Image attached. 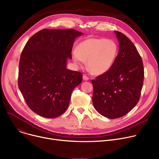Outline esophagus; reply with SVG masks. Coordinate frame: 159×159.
Segmentation results:
<instances>
[{"label": "esophagus", "instance_id": "1", "mask_svg": "<svg viewBox=\"0 0 159 159\" xmlns=\"http://www.w3.org/2000/svg\"><path fill=\"white\" fill-rule=\"evenodd\" d=\"M83 80L87 81V80H89V77H88L86 75H83Z\"/></svg>", "mask_w": 159, "mask_h": 159}]
</instances>
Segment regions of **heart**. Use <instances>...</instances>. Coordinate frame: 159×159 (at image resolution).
<instances>
[{
    "instance_id": "heart-1",
    "label": "heart",
    "mask_w": 159,
    "mask_h": 159,
    "mask_svg": "<svg viewBox=\"0 0 159 159\" xmlns=\"http://www.w3.org/2000/svg\"><path fill=\"white\" fill-rule=\"evenodd\" d=\"M118 47L112 39L89 38L81 41L77 47V52L73 54V59L77 64L87 61L88 70L99 75L107 71L117 57Z\"/></svg>"
}]
</instances>
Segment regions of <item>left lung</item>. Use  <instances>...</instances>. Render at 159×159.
Listing matches in <instances>:
<instances>
[{
    "instance_id": "obj_1",
    "label": "left lung",
    "mask_w": 159,
    "mask_h": 159,
    "mask_svg": "<svg viewBox=\"0 0 159 159\" xmlns=\"http://www.w3.org/2000/svg\"><path fill=\"white\" fill-rule=\"evenodd\" d=\"M119 52L112 67L92 80L93 103L95 109L110 119L121 118L138 103L144 71L140 54L130 39L114 31Z\"/></svg>"
}]
</instances>
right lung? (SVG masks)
Returning a JSON list of instances; mask_svg holds the SVG:
<instances>
[{
	"instance_id": "right-lung-1",
	"label": "right lung",
	"mask_w": 159,
	"mask_h": 159,
	"mask_svg": "<svg viewBox=\"0 0 159 159\" xmlns=\"http://www.w3.org/2000/svg\"><path fill=\"white\" fill-rule=\"evenodd\" d=\"M82 33L75 29H42L27 42L20 56L18 87L28 107L47 118L68 107L73 90L82 73L66 68L73 42Z\"/></svg>"
}]
</instances>
